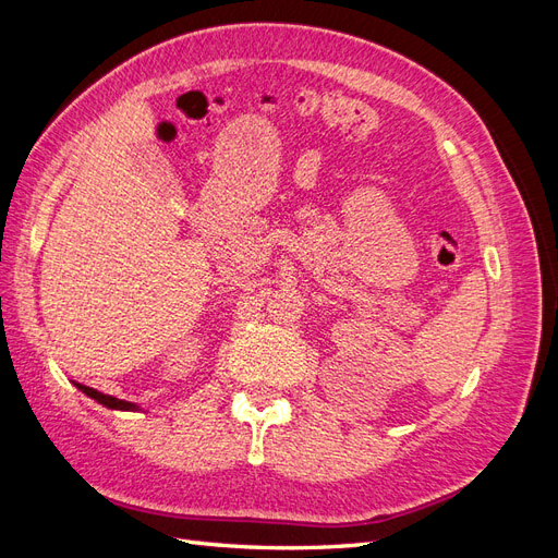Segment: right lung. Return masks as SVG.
Masks as SVG:
<instances>
[{
	"instance_id": "obj_1",
	"label": "right lung",
	"mask_w": 558,
	"mask_h": 558,
	"mask_svg": "<svg viewBox=\"0 0 558 558\" xmlns=\"http://www.w3.org/2000/svg\"><path fill=\"white\" fill-rule=\"evenodd\" d=\"M74 386L78 388L81 393H86L88 398L97 400L99 404H105V408H109V410H123V412H137V410H140L137 404H134V402H128V400H118V398H113V396L99 393V391H95V388H90V386H83V384H76V381H74Z\"/></svg>"
}]
</instances>
